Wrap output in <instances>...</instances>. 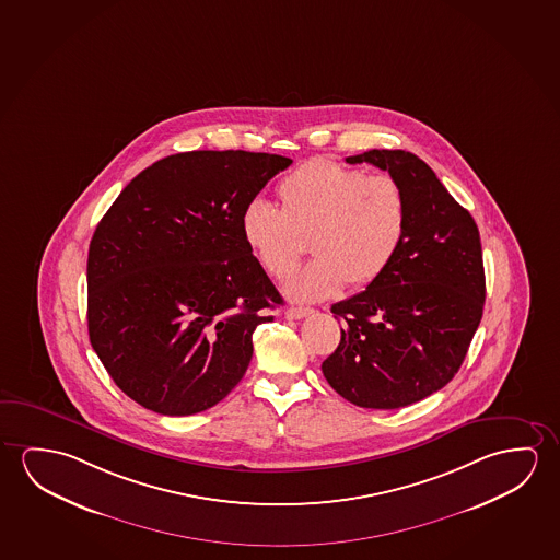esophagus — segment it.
<instances>
[{"label": "esophagus", "mask_w": 560, "mask_h": 560, "mask_svg": "<svg viewBox=\"0 0 560 560\" xmlns=\"http://www.w3.org/2000/svg\"><path fill=\"white\" fill-rule=\"evenodd\" d=\"M312 308H302V306H291L289 311L284 312L287 319H301L306 318L308 314H312Z\"/></svg>", "instance_id": "esophagus-1"}]
</instances>
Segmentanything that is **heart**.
<instances>
[{"label": "heart", "mask_w": 560, "mask_h": 560, "mask_svg": "<svg viewBox=\"0 0 560 560\" xmlns=\"http://www.w3.org/2000/svg\"><path fill=\"white\" fill-rule=\"evenodd\" d=\"M279 209L252 201L241 219L242 238L267 273L284 279L306 249L316 258L296 271L287 294L319 301L378 281L407 234V198L387 174L314 159L277 186Z\"/></svg>", "instance_id": "b5f03b06"}]
</instances>
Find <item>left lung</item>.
Returning <instances> with one entry per match:
<instances>
[{
    "mask_svg": "<svg viewBox=\"0 0 560 560\" xmlns=\"http://www.w3.org/2000/svg\"><path fill=\"white\" fill-rule=\"evenodd\" d=\"M345 161L374 164L401 184L407 234L378 281L331 306L345 324L322 372L351 404L399 409L446 386L464 362L485 304L481 238L413 153L372 149Z\"/></svg>",
    "mask_w": 560,
    "mask_h": 560,
    "instance_id": "8db88e82",
    "label": "left lung"
}]
</instances>
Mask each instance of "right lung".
I'll return each instance as SVG.
<instances>
[{"label":"right lung","instance_id":"right-lung-1","mask_svg":"<svg viewBox=\"0 0 560 560\" xmlns=\"http://www.w3.org/2000/svg\"><path fill=\"white\" fill-rule=\"evenodd\" d=\"M291 159L166 156L121 189L86 259L89 339L126 396L155 413L206 411L233 392L254 329L283 304L241 219Z\"/></svg>","mask_w":560,"mask_h":560}]
</instances>
